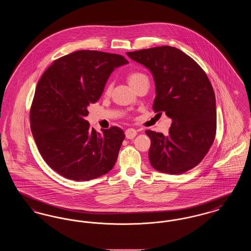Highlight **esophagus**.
Instances as JSON below:
<instances>
[{
  "instance_id": "34e87169",
  "label": "esophagus",
  "mask_w": 251,
  "mask_h": 251,
  "mask_svg": "<svg viewBox=\"0 0 251 251\" xmlns=\"http://www.w3.org/2000/svg\"><path fill=\"white\" fill-rule=\"evenodd\" d=\"M136 134H137V131H135L134 129H132V128L127 129V130L125 131L126 138H128V139H132V138H134V137L136 136Z\"/></svg>"
}]
</instances>
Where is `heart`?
<instances>
[{"label":"heart","mask_w":251,"mask_h":251,"mask_svg":"<svg viewBox=\"0 0 251 251\" xmlns=\"http://www.w3.org/2000/svg\"><path fill=\"white\" fill-rule=\"evenodd\" d=\"M143 80H148V78L145 74L141 73V72H130L127 75V81H128V83L131 85V87H134L136 84H139ZM111 88H112V85H111V84H108L106 87H105V91H104L105 94H109L111 92Z\"/></svg>","instance_id":"heart-1"}]
</instances>
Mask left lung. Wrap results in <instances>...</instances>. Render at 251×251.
Instances as JSON below:
<instances>
[{
	"label": "left lung",
	"mask_w": 251,
	"mask_h": 251,
	"mask_svg": "<svg viewBox=\"0 0 251 251\" xmlns=\"http://www.w3.org/2000/svg\"><path fill=\"white\" fill-rule=\"evenodd\" d=\"M151 72L156 97L152 109L172 120L168 135L147 130L149 159L157 171L181 174L198 166L214 143L216 108L213 86L199 64L170 46L129 51Z\"/></svg>",
	"instance_id": "8db88e82"
}]
</instances>
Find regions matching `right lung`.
Returning <instances> with one entry per match:
<instances>
[{
  "label": "right lung",
  "mask_w": 251,
  "mask_h": 251,
  "mask_svg": "<svg viewBox=\"0 0 251 251\" xmlns=\"http://www.w3.org/2000/svg\"><path fill=\"white\" fill-rule=\"evenodd\" d=\"M128 63L120 54L77 50L53 61L38 81L30 111L31 131L42 158L61 176L85 181L115 166L124 131L111 127L97 132L84 118L110 74Z\"/></svg>",
  "instance_id": "obj_1"
}]
</instances>
